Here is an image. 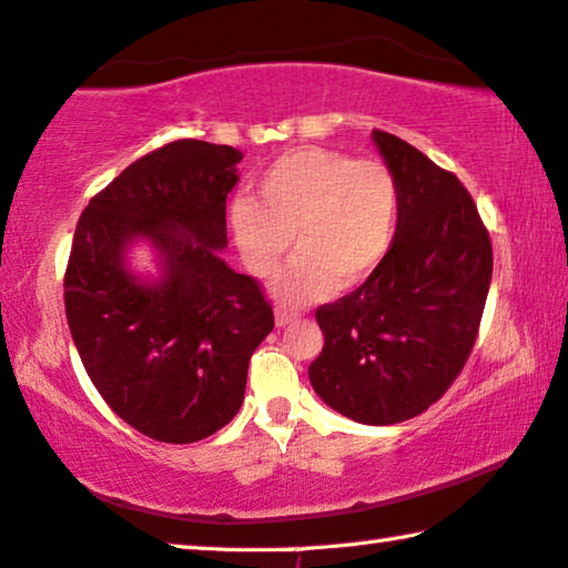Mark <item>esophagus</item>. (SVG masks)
<instances>
[{
    "label": "esophagus",
    "mask_w": 568,
    "mask_h": 568,
    "mask_svg": "<svg viewBox=\"0 0 568 568\" xmlns=\"http://www.w3.org/2000/svg\"><path fill=\"white\" fill-rule=\"evenodd\" d=\"M300 317H302L300 312L282 310V307H278V310H276V314H274V320H276V327H286V325H292V322H296V320H300Z\"/></svg>",
    "instance_id": "1"
}]
</instances>
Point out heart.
Returning <instances> with one entry per match:
<instances>
[{
	"label": "heart",
	"instance_id": "1",
	"mask_svg": "<svg viewBox=\"0 0 568 568\" xmlns=\"http://www.w3.org/2000/svg\"><path fill=\"white\" fill-rule=\"evenodd\" d=\"M256 193L258 203L239 197L231 205L233 239L248 272L268 276L294 233L300 254L272 284L282 304L322 300L337 284L357 286L394 246L398 187L383 162L300 146L268 164Z\"/></svg>",
	"mask_w": 568,
	"mask_h": 568
}]
</instances>
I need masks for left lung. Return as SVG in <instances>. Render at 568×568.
Here are the masks:
<instances>
[{
    "label": "left lung",
    "mask_w": 568,
    "mask_h": 568,
    "mask_svg": "<svg viewBox=\"0 0 568 568\" xmlns=\"http://www.w3.org/2000/svg\"><path fill=\"white\" fill-rule=\"evenodd\" d=\"M398 187L396 239L383 264L320 307L325 347L310 383L357 424L388 426L444 396L473 351L493 278V246L473 197L404 139L373 132Z\"/></svg>",
    "instance_id": "left-lung-1"
}]
</instances>
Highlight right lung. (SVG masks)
I'll return each instance as SVG.
<instances>
[{"label": "right lung", "instance_id": "right-lung-1", "mask_svg": "<svg viewBox=\"0 0 568 568\" xmlns=\"http://www.w3.org/2000/svg\"><path fill=\"white\" fill-rule=\"evenodd\" d=\"M241 160L229 144H164L129 164L75 225L65 314L78 355L113 412L156 442L223 429L274 329L258 284L221 256ZM139 242L153 251L154 275L131 266Z\"/></svg>", "mask_w": 568, "mask_h": 568}]
</instances>
